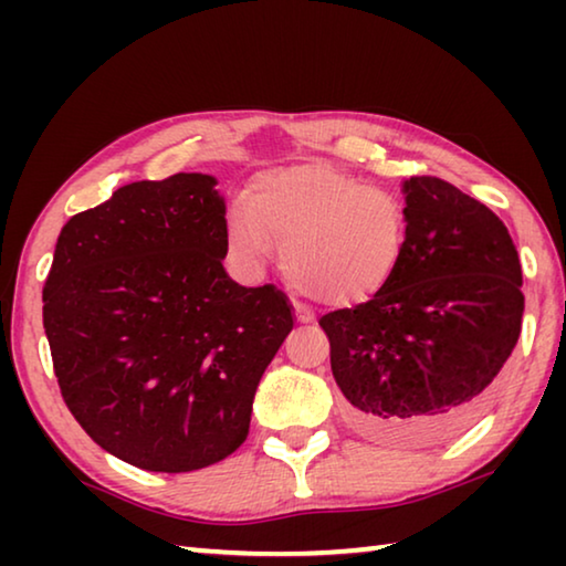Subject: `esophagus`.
Returning a JSON list of instances; mask_svg holds the SVG:
<instances>
[{"instance_id":"obj_1","label":"esophagus","mask_w":566,"mask_h":566,"mask_svg":"<svg viewBox=\"0 0 566 566\" xmlns=\"http://www.w3.org/2000/svg\"><path fill=\"white\" fill-rule=\"evenodd\" d=\"M294 314H296V322H302V324H304V322H312V314L306 312L302 304H294Z\"/></svg>"}]
</instances>
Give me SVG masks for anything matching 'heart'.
<instances>
[{"label": "heart", "mask_w": 566, "mask_h": 566, "mask_svg": "<svg viewBox=\"0 0 566 566\" xmlns=\"http://www.w3.org/2000/svg\"><path fill=\"white\" fill-rule=\"evenodd\" d=\"M227 237L247 262L274 242L296 292L324 306H354L385 292L407 252V214L395 195L327 165L272 169L252 202L227 212Z\"/></svg>", "instance_id": "obj_1"}]
</instances>
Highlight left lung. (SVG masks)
<instances>
[{
  "label": "left lung",
  "mask_w": 566,
  "mask_h": 566,
  "mask_svg": "<svg viewBox=\"0 0 566 566\" xmlns=\"http://www.w3.org/2000/svg\"><path fill=\"white\" fill-rule=\"evenodd\" d=\"M407 252L385 292L324 314L352 427L432 447L479 417L522 332V264L490 207L439 177L405 181Z\"/></svg>",
  "instance_id": "1"
}]
</instances>
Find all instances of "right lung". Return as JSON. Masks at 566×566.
Masks as SVG:
<instances>
[{
    "label": "right lung",
    "instance_id": "right-lung-1",
    "mask_svg": "<svg viewBox=\"0 0 566 566\" xmlns=\"http://www.w3.org/2000/svg\"><path fill=\"white\" fill-rule=\"evenodd\" d=\"M214 185L179 171L119 187L62 227L44 282L64 405L102 449L147 472H195L239 449L294 327L274 284L227 276Z\"/></svg>",
    "mask_w": 566,
    "mask_h": 566
}]
</instances>
